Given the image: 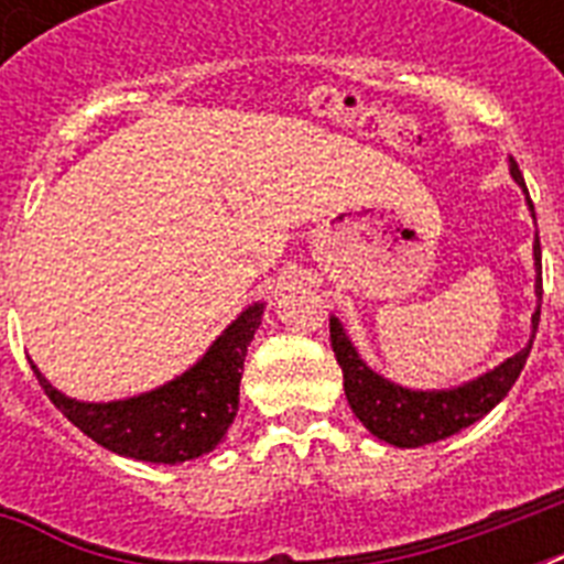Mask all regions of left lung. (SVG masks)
Instances as JSON below:
<instances>
[{
    "mask_svg": "<svg viewBox=\"0 0 564 564\" xmlns=\"http://www.w3.org/2000/svg\"><path fill=\"white\" fill-rule=\"evenodd\" d=\"M509 170H512V178L527 193L524 175H521L516 161H512ZM527 202H530V195H527ZM530 210H533V202H530ZM533 251L535 269H539L535 292L542 295V246H539V234H535ZM539 316H542V307H535L533 313V330H539ZM330 345H334L336 362L343 369L345 394H348L354 415L377 438H383L389 445L421 447L454 436V433L465 430L474 421H480L486 412H491L495 403L503 401L509 389L516 386L521 369H524L530 348H533V339H530L524 351H518L516 357L500 362L495 371L477 377V380L459 386V389H445V392H412V389L394 386L380 375H375L357 357L351 339L345 336L343 325L336 318H330Z\"/></svg>",
    "mask_w": 564,
    "mask_h": 564,
    "instance_id": "obj_1",
    "label": "left lung"
}]
</instances>
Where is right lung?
I'll list each match as a JSON object with an SVG mask.
<instances>
[{"label": "right lung", "instance_id": "right-lung-1", "mask_svg": "<svg viewBox=\"0 0 564 564\" xmlns=\"http://www.w3.org/2000/svg\"><path fill=\"white\" fill-rule=\"evenodd\" d=\"M263 304L248 307L187 375L128 401L82 403L66 398L40 375L43 392L75 427L119 456L143 463H187L219 445L239 410V380Z\"/></svg>", "mask_w": 564, "mask_h": 564}]
</instances>
